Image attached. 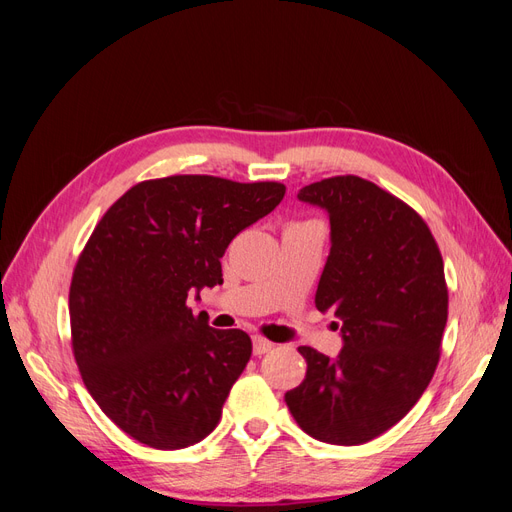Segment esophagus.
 Instances as JSON below:
<instances>
[{"label": "esophagus", "mask_w": 512, "mask_h": 512, "mask_svg": "<svg viewBox=\"0 0 512 512\" xmlns=\"http://www.w3.org/2000/svg\"><path fill=\"white\" fill-rule=\"evenodd\" d=\"M252 344H254V354H256V356L265 354V352H269V350L273 348V344L269 342V339L260 337V335H254V337H252Z\"/></svg>", "instance_id": "1"}]
</instances>
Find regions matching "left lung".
<instances>
[{
	"instance_id": "obj_1",
	"label": "left lung",
	"mask_w": 512,
	"mask_h": 512,
	"mask_svg": "<svg viewBox=\"0 0 512 512\" xmlns=\"http://www.w3.org/2000/svg\"><path fill=\"white\" fill-rule=\"evenodd\" d=\"M299 200L329 211L316 307L342 320L344 348L329 359L301 346L307 374L286 406L320 442L363 444L412 410L438 367L448 318L442 254L421 215L367 179L309 183Z\"/></svg>"
}]
</instances>
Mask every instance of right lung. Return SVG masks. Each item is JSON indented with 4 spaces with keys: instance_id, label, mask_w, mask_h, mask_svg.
<instances>
[{
    "instance_id": "obj_1",
    "label": "right lung",
    "mask_w": 512,
    "mask_h": 512,
    "mask_svg": "<svg viewBox=\"0 0 512 512\" xmlns=\"http://www.w3.org/2000/svg\"><path fill=\"white\" fill-rule=\"evenodd\" d=\"M284 194L277 181L149 179L91 232L70 284L72 352L89 395L130 438L177 451L220 423L252 339L211 329L185 301L222 284L228 243Z\"/></svg>"
}]
</instances>
